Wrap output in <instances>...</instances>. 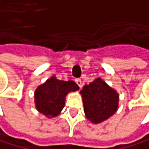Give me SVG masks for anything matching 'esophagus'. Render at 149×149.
Returning <instances> with one entry per match:
<instances>
[{
  "label": "esophagus",
  "instance_id": "34e87169",
  "mask_svg": "<svg viewBox=\"0 0 149 149\" xmlns=\"http://www.w3.org/2000/svg\"><path fill=\"white\" fill-rule=\"evenodd\" d=\"M75 82H76V84L81 88L82 87V80L80 79V78H77V79H75Z\"/></svg>",
  "mask_w": 149,
  "mask_h": 149
}]
</instances>
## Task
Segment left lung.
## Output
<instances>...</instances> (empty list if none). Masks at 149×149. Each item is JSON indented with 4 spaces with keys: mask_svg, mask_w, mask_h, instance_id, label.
<instances>
[{
    "mask_svg": "<svg viewBox=\"0 0 149 149\" xmlns=\"http://www.w3.org/2000/svg\"><path fill=\"white\" fill-rule=\"evenodd\" d=\"M80 93L86 117L94 123L108 119L117 109L118 94L100 78L85 84Z\"/></svg>",
    "mask_w": 149,
    "mask_h": 149,
    "instance_id": "1",
    "label": "left lung"
}]
</instances>
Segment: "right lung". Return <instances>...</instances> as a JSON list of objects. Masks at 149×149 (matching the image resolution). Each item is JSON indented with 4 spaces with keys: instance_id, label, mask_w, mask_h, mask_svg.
<instances>
[{
    "instance_id": "obj_1",
    "label": "right lung",
    "mask_w": 149,
    "mask_h": 149,
    "mask_svg": "<svg viewBox=\"0 0 149 149\" xmlns=\"http://www.w3.org/2000/svg\"><path fill=\"white\" fill-rule=\"evenodd\" d=\"M78 89L73 81L58 80L53 76L37 88L34 96L36 108L48 117L56 116L64 108L65 98L68 92Z\"/></svg>"
}]
</instances>
